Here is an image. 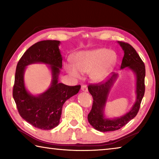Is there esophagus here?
Instances as JSON below:
<instances>
[{"instance_id":"1","label":"esophagus","mask_w":159,"mask_h":159,"mask_svg":"<svg viewBox=\"0 0 159 159\" xmlns=\"http://www.w3.org/2000/svg\"><path fill=\"white\" fill-rule=\"evenodd\" d=\"M81 90L83 91H84V92H87V91H88L87 85H81Z\"/></svg>"}]
</instances>
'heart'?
Listing matches in <instances>:
<instances>
[{
    "label": "heart",
    "mask_w": 159,
    "mask_h": 159,
    "mask_svg": "<svg viewBox=\"0 0 159 159\" xmlns=\"http://www.w3.org/2000/svg\"><path fill=\"white\" fill-rule=\"evenodd\" d=\"M73 64H66L68 73L76 78L80 77V73H90L94 81H102L108 76L116 61V55L106 48L81 51L72 58Z\"/></svg>",
    "instance_id": "b5f03b06"
}]
</instances>
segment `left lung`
<instances>
[{
    "mask_svg": "<svg viewBox=\"0 0 159 159\" xmlns=\"http://www.w3.org/2000/svg\"><path fill=\"white\" fill-rule=\"evenodd\" d=\"M118 43L124 50V56L120 68L123 69L128 66L136 74V102L130 111L123 116L115 119H105L103 115L104 108L110 88L114 82V80L116 79L117 74H114L106 81H101L94 84L91 83L88 85V91L93 96V102L92 109L88 115V120L94 128L101 132L117 130L127 124L138 114L142 99L144 95L145 66L143 61L131 45L123 41H119Z\"/></svg>",
    "mask_w": 159,
    "mask_h": 159,
    "instance_id": "1",
    "label": "left lung"
}]
</instances>
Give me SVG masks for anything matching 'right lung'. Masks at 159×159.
<instances>
[{"label":"right lung","mask_w":159,"mask_h":159,"mask_svg":"<svg viewBox=\"0 0 159 159\" xmlns=\"http://www.w3.org/2000/svg\"><path fill=\"white\" fill-rule=\"evenodd\" d=\"M60 43L59 41L51 40L37 42L24 53L16 68L12 96L19 114L26 121L41 130H50L59 125L64 102L79 93L80 88V85L69 86L58 83L62 66ZM36 62L50 64L53 73L49 89L36 97L26 91L23 83L25 67Z\"/></svg>","instance_id":"1"}]
</instances>
